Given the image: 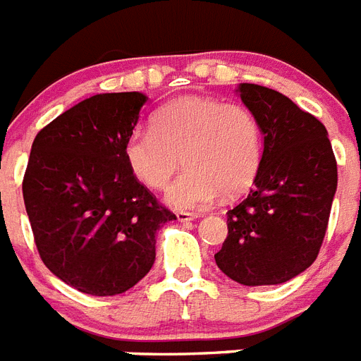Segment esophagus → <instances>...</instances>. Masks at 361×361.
Masks as SVG:
<instances>
[{"instance_id": "34e87169", "label": "esophagus", "mask_w": 361, "mask_h": 361, "mask_svg": "<svg viewBox=\"0 0 361 361\" xmlns=\"http://www.w3.org/2000/svg\"><path fill=\"white\" fill-rule=\"evenodd\" d=\"M176 216H178V220H180V222H192V220H196V218H198V214L185 213V211H181V213H178Z\"/></svg>"}]
</instances>
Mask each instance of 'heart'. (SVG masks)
Masks as SVG:
<instances>
[{"instance_id":"b5f03b06","label":"heart","mask_w":361,"mask_h":361,"mask_svg":"<svg viewBox=\"0 0 361 361\" xmlns=\"http://www.w3.org/2000/svg\"><path fill=\"white\" fill-rule=\"evenodd\" d=\"M183 156L187 171L166 190L178 211L204 209L222 192L242 195L262 161V130L242 104L214 97L183 95L152 117V128L135 130L124 143V161L139 183L154 190L169 185Z\"/></svg>"}]
</instances>
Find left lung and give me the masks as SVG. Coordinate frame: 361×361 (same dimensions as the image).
<instances>
[{
	"label": "left lung",
	"instance_id": "left-lung-1",
	"mask_svg": "<svg viewBox=\"0 0 361 361\" xmlns=\"http://www.w3.org/2000/svg\"><path fill=\"white\" fill-rule=\"evenodd\" d=\"M264 137L253 189L227 211V238L216 266L244 286L281 284L316 260L338 187L329 132L286 95L238 84Z\"/></svg>",
	"mask_w": 361,
	"mask_h": 361
}]
</instances>
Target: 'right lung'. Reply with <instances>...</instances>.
I'll return each mask as SVG.
<instances>
[{
    "label": "right lung",
    "mask_w": 361,
    "mask_h": 361,
    "mask_svg": "<svg viewBox=\"0 0 361 361\" xmlns=\"http://www.w3.org/2000/svg\"><path fill=\"white\" fill-rule=\"evenodd\" d=\"M148 101L141 92L84 99L38 132L23 202L44 264L90 295H117L156 260V233L176 220L124 161Z\"/></svg>",
    "instance_id": "obj_1"
}]
</instances>
